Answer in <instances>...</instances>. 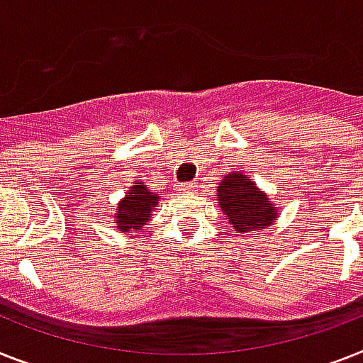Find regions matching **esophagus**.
<instances>
[{
    "mask_svg": "<svg viewBox=\"0 0 363 363\" xmlns=\"http://www.w3.org/2000/svg\"><path fill=\"white\" fill-rule=\"evenodd\" d=\"M179 191H184V193H193L194 184H189V182H185V184H179Z\"/></svg>",
    "mask_w": 363,
    "mask_h": 363,
    "instance_id": "34e87169",
    "label": "esophagus"
}]
</instances>
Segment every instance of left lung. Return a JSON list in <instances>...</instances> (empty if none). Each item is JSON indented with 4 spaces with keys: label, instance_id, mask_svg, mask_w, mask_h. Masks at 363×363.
<instances>
[{
    "label": "left lung",
    "instance_id": "1",
    "mask_svg": "<svg viewBox=\"0 0 363 363\" xmlns=\"http://www.w3.org/2000/svg\"><path fill=\"white\" fill-rule=\"evenodd\" d=\"M217 199L238 233H256L277 218L267 194L257 191L256 184L239 172L224 176L223 184L218 185Z\"/></svg>",
    "mask_w": 363,
    "mask_h": 363
}]
</instances>
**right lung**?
Segmentation results:
<instances>
[{
	"instance_id": "right-lung-1",
	"label": "right lung",
	"mask_w": 363,
	"mask_h": 363,
	"mask_svg": "<svg viewBox=\"0 0 363 363\" xmlns=\"http://www.w3.org/2000/svg\"><path fill=\"white\" fill-rule=\"evenodd\" d=\"M157 194L150 193L146 185L135 184L116 209L115 223L118 232H137L143 228V224L150 220L152 209L157 208Z\"/></svg>"
}]
</instances>
